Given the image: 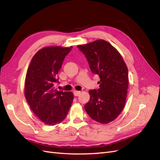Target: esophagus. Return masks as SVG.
Returning <instances> with one entry per match:
<instances>
[{"label":"esophagus","instance_id":"1","mask_svg":"<svg viewBox=\"0 0 160 160\" xmlns=\"http://www.w3.org/2000/svg\"><path fill=\"white\" fill-rule=\"evenodd\" d=\"M80 93H81L80 91H74L73 92V94L75 96H78L80 95Z\"/></svg>","mask_w":160,"mask_h":160}]
</instances>
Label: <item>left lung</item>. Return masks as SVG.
<instances>
[{"label":"left lung","instance_id":"obj_1","mask_svg":"<svg viewBox=\"0 0 160 160\" xmlns=\"http://www.w3.org/2000/svg\"><path fill=\"white\" fill-rule=\"evenodd\" d=\"M86 56L91 72L99 75V88L89 91L84 106L92 119L107 124L123 110L128 95V69L118 51L103 39L78 46Z\"/></svg>","mask_w":160,"mask_h":160}]
</instances>
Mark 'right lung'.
I'll return each instance as SVG.
<instances>
[{
	"instance_id": "1",
	"label": "right lung",
	"mask_w": 160,
	"mask_h": 160,
	"mask_svg": "<svg viewBox=\"0 0 160 160\" xmlns=\"http://www.w3.org/2000/svg\"><path fill=\"white\" fill-rule=\"evenodd\" d=\"M72 46L44 47L33 56L24 84L25 98L43 123L54 125L65 119L73 99L72 92L58 91L54 87L64 58Z\"/></svg>"
}]
</instances>
